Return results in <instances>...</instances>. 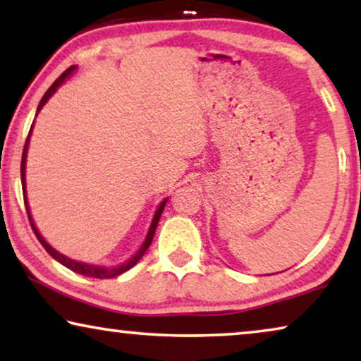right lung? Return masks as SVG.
Returning a JSON list of instances; mask_svg holds the SVG:
<instances>
[{
  "label": "right lung",
  "mask_w": 361,
  "mask_h": 361,
  "mask_svg": "<svg viewBox=\"0 0 361 361\" xmlns=\"http://www.w3.org/2000/svg\"><path fill=\"white\" fill-rule=\"evenodd\" d=\"M75 71V66H72V67H68L66 72L62 73L61 77L57 78L56 82L52 83L51 87H49V90L44 93V97H42V100L39 102V106H37V113L41 111V108L46 105V102L49 100V98H51L52 95H54V92L57 90L59 87L62 85L63 83V80H66V78L71 75V73ZM36 113V115H37ZM31 131H32V126H31ZM31 131H29V135H27V140H26V145H24V149H23V159H21V182H23V195H24V205H26V210H27V216H29V224H31V226H32V231H34V235L37 236V240L41 241V245L44 246V248H46V251L49 255L52 256L54 259H57L59 263H62L63 266H67L68 269H72L73 273H78V274H83V276H88V278H98V279H108V278H115V276H120V274H123L125 273V271H128V269H131L133 266H135L137 261H140L141 258H142V255L146 253V250L149 248L151 246V243H152V238H154V233H156V226H157V224H159V219H161V214H162V210H164V205H166V200L162 202V204L159 205V209L156 210V215H154V219H152V224H151V226H149V231H147V236H146V240H145V243H142V246L140 248V251H137V253L133 256L131 259H128L126 263H123L121 266H116V268H103V266H93V264H87V263H78V261H73V259H71V258H67V256H63V255H61L59 253V251H56L52 248L51 245L47 243L46 240L42 238L41 236V233H39L37 231V228H36V225H34V221H32V216H31V212H29V207H27V200H26V184H24V182H26V156H27V145H29V136H31Z\"/></svg>",
  "instance_id": "add662e5"
}]
</instances>
